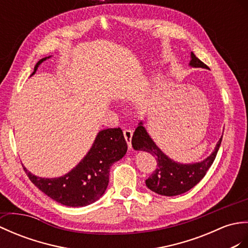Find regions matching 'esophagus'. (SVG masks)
I'll use <instances>...</instances> for the list:
<instances>
[{
	"mask_svg": "<svg viewBox=\"0 0 248 248\" xmlns=\"http://www.w3.org/2000/svg\"><path fill=\"white\" fill-rule=\"evenodd\" d=\"M123 134H124V138L127 142V145L129 148H131V138H133V130L128 129V128H125L123 130Z\"/></svg>",
	"mask_w": 248,
	"mask_h": 248,
	"instance_id": "obj_1",
	"label": "esophagus"
}]
</instances>
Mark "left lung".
Returning a JSON list of instances; mask_svg holds the SVG:
<instances>
[{
    "label": "left lung",
    "mask_w": 248,
    "mask_h": 248,
    "mask_svg": "<svg viewBox=\"0 0 248 248\" xmlns=\"http://www.w3.org/2000/svg\"><path fill=\"white\" fill-rule=\"evenodd\" d=\"M190 65L194 68H208L193 53H191ZM221 142L222 138L218 140L213 153L203 161L183 164L175 162L167 155H164L148 136L146 129L143 127L142 122L136 128L133 139H131V144L135 150L146 151L156 158L157 168L145 180V184L148 189L164 196L183 194L199 184L212 166Z\"/></svg>",
    "instance_id": "8db88e82"
}]
</instances>
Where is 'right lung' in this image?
Instances as JSON below:
<instances>
[{
    "label": "right lung",
    "mask_w": 248,
    "mask_h": 248,
    "mask_svg": "<svg viewBox=\"0 0 248 248\" xmlns=\"http://www.w3.org/2000/svg\"><path fill=\"white\" fill-rule=\"evenodd\" d=\"M45 57L34 68L46 60ZM127 152L123 131L120 127L103 129L84 159L68 174L58 178H41L32 175L24 167L31 181L43 193L59 203L69 207H84L94 202L105 193L109 183L110 167Z\"/></svg>",
    "instance_id": "right-lung-1"
}]
</instances>
